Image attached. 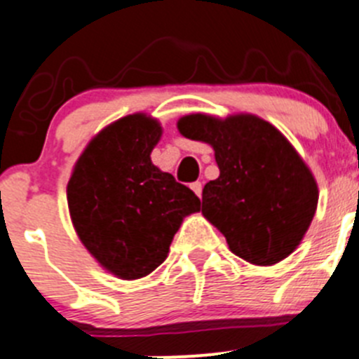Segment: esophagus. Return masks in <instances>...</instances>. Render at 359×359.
<instances>
[{"mask_svg": "<svg viewBox=\"0 0 359 359\" xmlns=\"http://www.w3.org/2000/svg\"><path fill=\"white\" fill-rule=\"evenodd\" d=\"M190 189L194 190V194H196L197 197H201V194H203V185H201V182L192 183V185H190Z\"/></svg>", "mask_w": 359, "mask_h": 359, "instance_id": "esophagus-1", "label": "esophagus"}]
</instances>
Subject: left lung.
Masks as SVG:
<instances>
[{
	"instance_id": "left-lung-1",
	"label": "left lung",
	"mask_w": 359,
	"mask_h": 359,
	"mask_svg": "<svg viewBox=\"0 0 359 359\" xmlns=\"http://www.w3.org/2000/svg\"><path fill=\"white\" fill-rule=\"evenodd\" d=\"M177 131L212 146L219 177L203 189V215L233 255L259 267L290 256L317 212L313 172L276 126L252 114L183 115Z\"/></svg>"
}]
</instances>
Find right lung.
Segmentation results:
<instances>
[{
	"instance_id": "obj_1",
	"label": "right lung",
	"mask_w": 359,
	"mask_h": 359,
	"mask_svg": "<svg viewBox=\"0 0 359 359\" xmlns=\"http://www.w3.org/2000/svg\"><path fill=\"white\" fill-rule=\"evenodd\" d=\"M162 139L154 117L131 114L94 135L72 167L67 206L78 238L115 278L151 274L169 255L199 197L151 162Z\"/></svg>"
}]
</instances>
